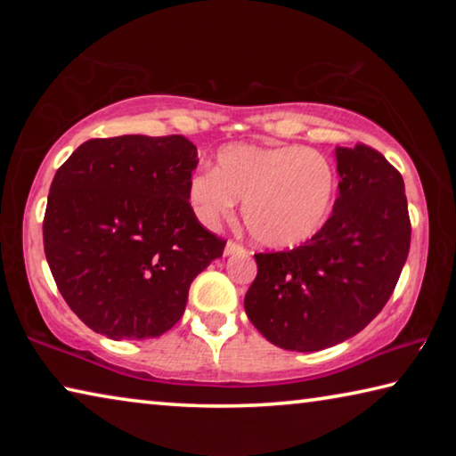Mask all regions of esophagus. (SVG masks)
<instances>
[{
    "instance_id": "34e87169",
    "label": "esophagus",
    "mask_w": 456,
    "mask_h": 456,
    "mask_svg": "<svg viewBox=\"0 0 456 456\" xmlns=\"http://www.w3.org/2000/svg\"><path fill=\"white\" fill-rule=\"evenodd\" d=\"M235 253H245V247L237 241H227L225 256H235Z\"/></svg>"
}]
</instances>
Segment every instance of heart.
I'll return each mask as SVG.
<instances>
[{
	"mask_svg": "<svg viewBox=\"0 0 456 456\" xmlns=\"http://www.w3.org/2000/svg\"><path fill=\"white\" fill-rule=\"evenodd\" d=\"M336 171L326 154L297 144L221 149L213 171L189 181L200 221L215 225L243 200V223L265 247H293L318 233L336 195Z\"/></svg>",
	"mask_w": 456,
	"mask_h": 456,
	"instance_id": "obj_1",
	"label": "heart"
}]
</instances>
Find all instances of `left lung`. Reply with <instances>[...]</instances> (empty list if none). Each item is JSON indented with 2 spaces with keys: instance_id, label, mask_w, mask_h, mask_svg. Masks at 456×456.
<instances>
[{
  "instance_id": "1",
  "label": "left lung",
  "mask_w": 456,
  "mask_h": 456,
  "mask_svg": "<svg viewBox=\"0 0 456 456\" xmlns=\"http://www.w3.org/2000/svg\"><path fill=\"white\" fill-rule=\"evenodd\" d=\"M330 219L289 251L256 253L245 312L283 350L318 352L356 336L395 291L411 249L404 181L372 146L336 149Z\"/></svg>"
}]
</instances>
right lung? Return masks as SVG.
Returning a JSON list of instances; mask_svg holds the SVG:
<instances>
[{"instance_id": "right-lung-1", "label": "right lung", "mask_w": 456, "mask_h": 456, "mask_svg": "<svg viewBox=\"0 0 456 456\" xmlns=\"http://www.w3.org/2000/svg\"><path fill=\"white\" fill-rule=\"evenodd\" d=\"M197 146L181 134L92 138L53 176L44 251L61 297L96 334L157 338L181 320L225 239L189 203Z\"/></svg>"}]
</instances>
